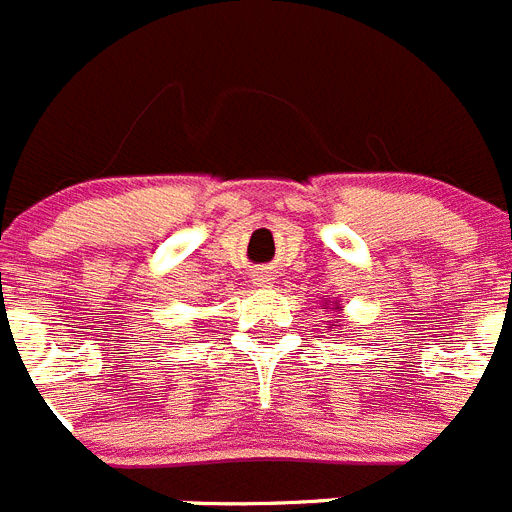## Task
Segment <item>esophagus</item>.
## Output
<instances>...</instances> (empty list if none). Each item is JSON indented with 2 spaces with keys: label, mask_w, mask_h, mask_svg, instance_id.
I'll return each mask as SVG.
<instances>
[{
  "label": "esophagus",
  "mask_w": 512,
  "mask_h": 512,
  "mask_svg": "<svg viewBox=\"0 0 512 512\" xmlns=\"http://www.w3.org/2000/svg\"><path fill=\"white\" fill-rule=\"evenodd\" d=\"M255 283H257V286H268V283H270V276H268V273H257V276H255Z\"/></svg>",
  "instance_id": "1"
}]
</instances>
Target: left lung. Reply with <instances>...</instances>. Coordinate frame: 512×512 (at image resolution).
<instances>
[{"label":"left lung","instance_id":"left-lung-1","mask_svg":"<svg viewBox=\"0 0 512 512\" xmlns=\"http://www.w3.org/2000/svg\"><path fill=\"white\" fill-rule=\"evenodd\" d=\"M322 309H325V315H328V312H333L336 317H341V302H338V299H333V302H330V299H328V302H322ZM338 322H341V320H338ZM328 328H330V325H328ZM338 333H346V330H341V325H338Z\"/></svg>","mask_w":512,"mask_h":512}]
</instances>
